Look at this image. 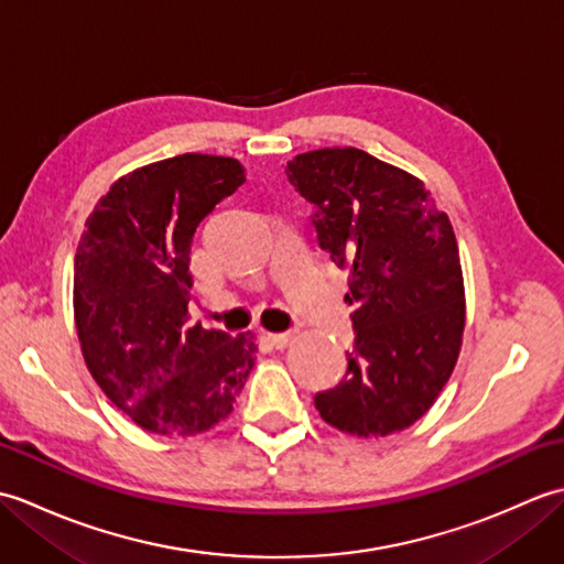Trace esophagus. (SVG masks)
Here are the masks:
<instances>
[{"label": "esophagus", "mask_w": 564, "mask_h": 564, "mask_svg": "<svg viewBox=\"0 0 564 564\" xmlns=\"http://www.w3.org/2000/svg\"><path fill=\"white\" fill-rule=\"evenodd\" d=\"M295 329H289V332H273L269 334V341L275 346V349H285L293 339H295Z\"/></svg>", "instance_id": "esophagus-1"}]
</instances>
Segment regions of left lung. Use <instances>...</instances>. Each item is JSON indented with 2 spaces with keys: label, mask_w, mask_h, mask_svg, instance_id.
<instances>
[{
  "label": "left lung",
  "mask_w": 564,
  "mask_h": 564,
  "mask_svg": "<svg viewBox=\"0 0 564 564\" xmlns=\"http://www.w3.org/2000/svg\"><path fill=\"white\" fill-rule=\"evenodd\" d=\"M285 176L313 203L319 247L349 271L354 349L339 386L315 394L319 416L364 438L412 426L448 382L463 341L448 215L416 176L356 148L297 154Z\"/></svg>",
  "instance_id": "left-lung-1"
}]
</instances>
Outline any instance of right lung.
<instances>
[{
    "mask_svg": "<svg viewBox=\"0 0 564 564\" xmlns=\"http://www.w3.org/2000/svg\"><path fill=\"white\" fill-rule=\"evenodd\" d=\"M245 166L178 154L121 176L84 223L75 322L84 361L118 410L162 436H194L232 412L251 366V332L188 322L191 242Z\"/></svg>",
    "mask_w": 564,
    "mask_h": 564,
    "instance_id": "add662e5",
    "label": "right lung"
}]
</instances>
